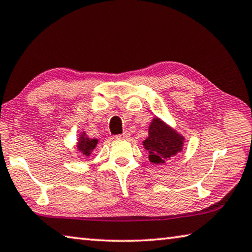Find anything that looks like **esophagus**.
Here are the masks:
<instances>
[{
  "instance_id": "obj_1",
  "label": "esophagus",
  "mask_w": 252,
  "mask_h": 252,
  "mask_svg": "<svg viewBox=\"0 0 252 252\" xmlns=\"http://www.w3.org/2000/svg\"><path fill=\"white\" fill-rule=\"evenodd\" d=\"M128 137H129V133H128V131H124L123 134L116 135V138H118V139H127Z\"/></svg>"
}]
</instances>
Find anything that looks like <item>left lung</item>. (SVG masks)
Returning <instances> with one entry per match:
<instances>
[{"label": "left lung", "mask_w": 252, "mask_h": 252, "mask_svg": "<svg viewBox=\"0 0 252 252\" xmlns=\"http://www.w3.org/2000/svg\"><path fill=\"white\" fill-rule=\"evenodd\" d=\"M148 133L149 136L144 145L149 152V160L152 162L162 164L167 158L182 152L184 138L159 118H154Z\"/></svg>", "instance_id": "1"}]
</instances>
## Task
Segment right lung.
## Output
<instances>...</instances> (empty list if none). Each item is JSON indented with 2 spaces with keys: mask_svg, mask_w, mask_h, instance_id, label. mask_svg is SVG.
Listing matches in <instances>:
<instances>
[{
  "mask_svg": "<svg viewBox=\"0 0 252 252\" xmlns=\"http://www.w3.org/2000/svg\"><path fill=\"white\" fill-rule=\"evenodd\" d=\"M97 143H98V140L97 139H90V138H86L85 136L82 135V137L79 138V142L77 145V148L81 151L82 154H84L85 156L91 155V153L94 151V148L96 147Z\"/></svg>",
  "mask_w": 252,
  "mask_h": 252,
  "instance_id": "add662e5",
  "label": "right lung"
}]
</instances>
